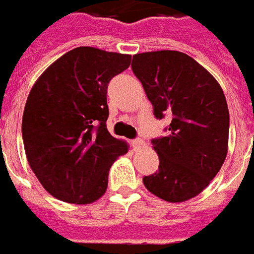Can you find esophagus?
<instances>
[{
	"label": "esophagus",
	"mask_w": 254,
	"mask_h": 254,
	"mask_svg": "<svg viewBox=\"0 0 254 254\" xmlns=\"http://www.w3.org/2000/svg\"><path fill=\"white\" fill-rule=\"evenodd\" d=\"M131 144H132V146H134L135 149H138V148L144 146L145 142H144V141H142V139H134V141H131Z\"/></svg>",
	"instance_id": "34e87169"
}]
</instances>
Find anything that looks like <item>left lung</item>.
Returning <instances> with one entry per match:
<instances>
[{"mask_svg": "<svg viewBox=\"0 0 254 254\" xmlns=\"http://www.w3.org/2000/svg\"><path fill=\"white\" fill-rule=\"evenodd\" d=\"M157 119L170 115L166 137L153 139L159 170L145 176L150 193L171 203L197 196L216 177L228 152L230 112L223 88L190 55L152 51L132 57Z\"/></svg>", "mask_w": 254, "mask_h": 254, "instance_id": "obj_1", "label": "left lung"}]
</instances>
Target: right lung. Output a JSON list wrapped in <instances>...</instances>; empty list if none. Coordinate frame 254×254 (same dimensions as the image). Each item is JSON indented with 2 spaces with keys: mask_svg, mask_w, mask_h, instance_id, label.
Wrapping results in <instances>:
<instances>
[{
  "mask_svg": "<svg viewBox=\"0 0 254 254\" xmlns=\"http://www.w3.org/2000/svg\"><path fill=\"white\" fill-rule=\"evenodd\" d=\"M131 55L78 47L37 78L22 120L24 152L44 190L59 200L90 204L104 195L108 176L128 144L112 137L108 84Z\"/></svg>",
  "mask_w": 254,
  "mask_h": 254,
  "instance_id": "right-lung-1",
  "label": "right lung"
}]
</instances>
